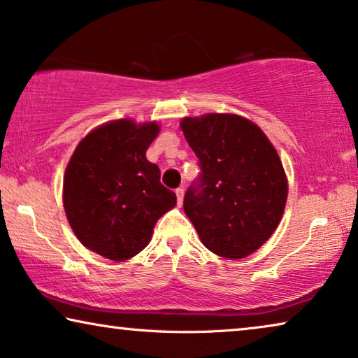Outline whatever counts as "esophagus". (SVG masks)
<instances>
[{"label": "esophagus", "mask_w": 358, "mask_h": 358, "mask_svg": "<svg viewBox=\"0 0 358 358\" xmlns=\"http://www.w3.org/2000/svg\"><path fill=\"white\" fill-rule=\"evenodd\" d=\"M175 194H177V199H178V206L183 202V196H185V189L183 188H177L175 189Z\"/></svg>", "instance_id": "1"}]
</instances>
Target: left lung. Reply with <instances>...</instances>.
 Returning <instances> with one entry per match:
<instances>
[{"label": "left lung", "mask_w": 358, "mask_h": 358, "mask_svg": "<svg viewBox=\"0 0 358 358\" xmlns=\"http://www.w3.org/2000/svg\"><path fill=\"white\" fill-rule=\"evenodd\" d=\"M181 130L201 169L185 193V213L213 254L246 257L285 212L287 181L278 154L257 125L234 114L188 117Z\"/></svg>", "instance_id": "8db88e82"}]
</instances>
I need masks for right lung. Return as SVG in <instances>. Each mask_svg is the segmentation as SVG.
I'll return each mask as SVG.
<instances>
[{"label":"right lung","instance_id":"1","mask_svg":"<svg viewBox=\"0 0 358 358\" xmlns=\"http://www.w3.org/2000/svg\"><path fill=\"white\" fill-rule=\"evenodd\" d=\"M159 133L154 122L122 119L96 128L80 141L64 175V209L85 248L106 259L141 252L156 222L177 204L146 159Z\"/></svg>","mask_w":358,"mask_h":358}]
</instances>
